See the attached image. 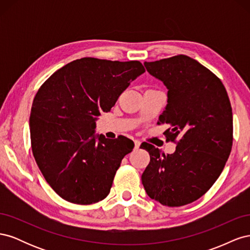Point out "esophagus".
<instances>
[{"mask_svg": "<svg viewBox=\"0 0 250 250\" xmlns=\"http://www.w3.org/2000/svg\"><path fill=\"white\" fill-rule=\"evenodd\" d=\"M140 146H141V142L139 140H134V149L135 150L139 149Z\"/></svg>", "mask_w": 250, "mask_h": 250, "instance_id": "obj_1", "label": "esophagus"}]
</instances>
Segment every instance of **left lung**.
I'll return each instance as SVG.
<instances>
[{
  "instance_id": "left-lung-1",
  "label": "left lung",
  "mask_w": 250,
  "mask_h": 250,
  "mask_svg": "<svg viewBox=\"0 0 250 250\" xmlns=\"http://www.w3.org/2000/svg\"><path fill=\"white\" fill-rule=\"evenodd\" d=\"M144 64L168 88V104L158 124L170 125L164 134L177 146L173 154H165L142 144L150 154L142 184L149 197L163 206H186L209 190L230 154V102L221 80L187 55Z\"/></svg>"
}]
</instances>
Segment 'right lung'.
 <instances>
[{
    "mask_svg": "<svg viewBox=\"0 0 250 250\" xmlns=\"http://www.w3.org/2000/svg\"><path fill=\"white\" fill-rule=\"evenodd\" d=\"M145 72L138 60L84 57L56 71L37 92L30 113L31 147L44 179L62 199L92 204L109 194L123 157L134 144L95 134L107 112Z\"/></svg>",
    "mask_w": 250,
    "mask_h": 250,
    "instance_id": "add662e5",
    "label": "right lung"
}]
</instances>
